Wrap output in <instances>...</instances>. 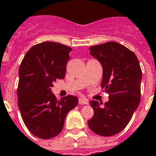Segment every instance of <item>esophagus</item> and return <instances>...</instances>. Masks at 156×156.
I'll return each mask as SVG.
<instances>
[{
	"instance_id": "1",
	"label": "esophagus",
	"mask_w": 156,
	"mask_h": 156,
	"mask_svg": "<svg viewBox=\"0 0 156 156\" xmlns=\"http://www.w3.org/2000/svg\"><path fill=\"white\" fill-rule=\"evenodd\" d=\"M78 103L80 105H85L89 104V101H88L86 98H79L78 99Z\"/></svg>"
}]
</instances>
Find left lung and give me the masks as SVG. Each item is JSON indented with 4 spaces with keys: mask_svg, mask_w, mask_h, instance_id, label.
I'll use <instances>...</instances> for the list:
<instances>
[{
    "mask_svg": "<svg viewBox=\"0 0 156 156\" xmlns=\"http://www.w3.org/2000/svg\"><path fill=\"white\" fill-rule=\"evenodd\" d=\"M103 69L101 88L109 95L105 104L90 101L94 115L88 126L99 136H114L130 122L140 102L142 70L136 55L118 42L90 47Z\"/></svg>",
    "mask_w": 156,
    "mask_h": 156,
    "instance_id": "left-lung-1",
    "label": "left lung"
}]
</instances>
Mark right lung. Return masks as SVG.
<instances>
[{
  "mask_svg": "<svg viewBox=\"0 0 156 156\" xmlns=\"http://www.w3.org/2000/svg\"><path fill=\"white\" fill-rule=\"evenodd\" d=\"M72 48L54 42L34 45L20 64L18 106L25 126L42 139L55 137L63 129L68 112L78 105L77 96L57 100L51 87L64 78Z\"/></svg>",
  "mask_w": 156,
  "mask_h": 156,
  "instance_id": "right-lung-1",
  "label": "right lung"
}]
</instances>
